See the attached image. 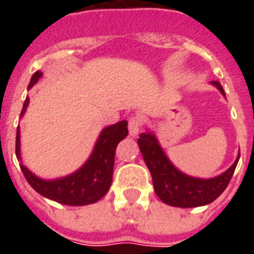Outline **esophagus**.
<instances>
[{"mask_svg":"<svg viewBox=\"0 0 254 254\" xmlns=\"http://www.w3.org/2000/svg\"><path fill=\"white\" fill-rule=\"evenodd\" d=\"M143 127V120L140 116H133L129 118L127 121V127H129V133L130 136H137Z\"/></svg>","mask_w":254,"mask_h":254,"instance_id":"esophagus-1","label":"esophagus"}]
</instances>
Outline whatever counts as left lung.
<instances>
[{"instance_id": "8db88e82", "label": "left lung", "mask_w": 254, "mask_h": 254, "mask_svg": "<svg viewBox=\"0 0 254 254\" xmlns=\"http://www.w3.org/2000/svg\"><path fill=\"white\" fill-rule=\"evenodd\" d=\"M212 84L224 95L223 87L219 81H212ZM137 143L143 154L144 162L152 177L156 196L165 204L173 207H200L216 200L229 185L240 159L238 156L233 166L223 174L211 180H200L185 176L184 173L177 170L167 159L154 134L141 133Z\"/></svg>"}]
</instances>
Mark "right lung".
<instances>
[{"label":"right lung","mask_w":254,"mask_h":254,"mask_svg":"<svg viewBox=\"0 0 254 254\" xmlns=\"http://www.w3.org/2000/svg\"><path fill=\"white\" fill-rule=\"evenodd\" d=\"M42 72L38 70L32 74L28 88L41 78ZM30 99L27 98L23 105L21 116L25 113ZM127 136V122L120 121L103 129L98 141L95 144L92 154L87 163L70 176L54 181H45L34 176L24 165L20 169L25 180L39 194L50 200L66 204V205H87L100 200L109 191L113 180L114 158L118 143ZM16 155L20 159V129L16 133Z\"/></svg>","instance_id":"1"}]
</instances>
